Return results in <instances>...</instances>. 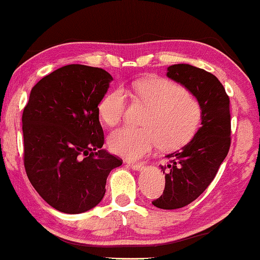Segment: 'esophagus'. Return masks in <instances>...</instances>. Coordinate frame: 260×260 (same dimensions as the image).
<instances>
[{
  "label": "esophagus",
  "instance_id": "esophagus-1",
  "mask_svg": "<svg viewBox=\"0 0 260 260\" xmlns=\"http://www.w3.org/2000/svg\"><path fill=\"white\" fill-rule=\"evenodd\" d=\"M128 164V166L133 169L134 171H141L143 168H145V166H143V164H141V163H127Z\"/></svg>",
  "mask_w": 260,
  "mask_h": 260
}]
</instances>
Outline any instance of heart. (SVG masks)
<instances>
[{
    "mask_svg": "<svg viewBox=\"0 0 260 260\" xmlns=\"http://www.w3.org/2000/svg\"><path fill=\"white\" fill-rule=\"evenodd\" d=\"M148 111L142 128L122 127L108 139L110 150L128 159H139L156 147L175 150L186 145L199 129L203 110L183 86L160 77H148L133 85ZM127 93L117 88L103 98L98 112L106 125L115 126L125 113Z\"/></svg>",
    "mask_w": 260,
    "mask_h": 260,
    "instance_id": "b5f03b06",
    "label": "heart"
}]
</instances>
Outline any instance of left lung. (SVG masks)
<instances>
[{
  "mask_svg": "<svg viewBox=\"0 0 260 260\" xmlns=\"http://www.w3.org/2000/svg\"><path fill=\"white\" fill-rule=\"evenodd\" d=\"M167 76L185 86L203 110L201 126L191 141L167 155L163 194L152 201L162 209H176L194 201L212 183L230 147L229 97L213 74L187 63L172 64Z\"/></svg>",
  "mask_w": 260,
  "mask_h": 260,
  "instance_id": "8db88e82",
  "label": "left lung"
}]
</instances>
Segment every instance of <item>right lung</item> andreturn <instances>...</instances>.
I'll return each instance as SVG.
<instances>
[{
	"mask_svg": "<svg viewBox=\"0 0 260 260\" xmlns=\"http://www.w3.org/2000/svg\"><path fill=\"white\" fill-rule=\"evenodd\" d=\"M113 77L102 68L68 64L31 90L24 109V166L32 186L56 211L80 214L105 194L122 160L103 149L98 105Z\"/></svg>",
	"mask_w": 260,
	"mask_h": 260,
	"instance_id": "1",
	"label": "right lung"
}]
</instances>
